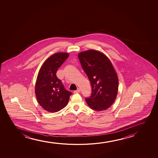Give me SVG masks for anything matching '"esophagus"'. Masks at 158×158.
Listing matches in <instances>:
<instances>
[{
  "label": "esophagus",
  "instance_id": "obj_1",
  "mask_svg": "<svg viewBox=\"0 0 158 158\" xmlns=\"http://www.w3.org/2000/svg\"><path fill=\"white\" fill-rule=\"evenodd\" d=\"M80 92V89H78L77 90H76V91H74V93H79Z\"/></svg>",
  "mask_w": 158,
  "mask_h": 158
}]
</instances>
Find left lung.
Returning <instances> with one entry per match:
<instances>
[{
  "mask_svg": "<svg viewBox=\"0 0 158 158\" xmlns=\"http://www.w3.org/2000/svg\"><path fill=\"white\" fill-rule=\"evenodd\" d=\"M78 58L91 82L92 94L85 99L93 110H106L117 97L118 78L112 63L102 52L88 50L80 52Z\"/></svg>",
  "mask_w": 158,
  "mask_h": 158,
  "instance_id": "obj_1",
  "label": "left lung"
}]
</instances>
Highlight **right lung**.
<instances>
[{
    "mask_svg": "<svg viewBox=\"0 0 158 158\" xmlns=\"http://www.w3.org/2000/svg\"><path fill=\"white\" fill-rule=\"evenodd\" d=\"M69 54L57 53L44 62L39 70L35 93L39 105L49 112H58L67 105L72 93L65 89L56 73Z\"/></svg>",
    "mask_w": 158,
    "mask_h": 158,
    "instance_id": "right-lung-1",
    "label": "right lung"
}]
</instances>
